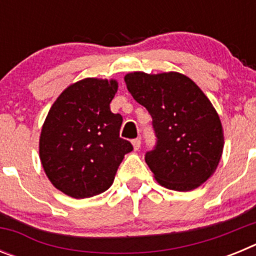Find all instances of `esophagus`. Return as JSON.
<instances>
[{
    "label": "esophagus",
    "mask_w": 256,
    "mask_h": 256,
    "mask_svg": "<svg viewBox=\"0 0 256 256\" xmlns=\"http://www.w3.org/2000/svg\"><path fill=\"white\" fill-rule=\"evenodd\" d=\"M132 144H133V148H134L136 151H138L140 148H141V140L140 138H136L132 141Z\"/></svg>",
    "instance_id": "obj_1"
}]
</instances>
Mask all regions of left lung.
<instances>
[{
    "label": "left lung",
    "instance_id": "left-lung-1",
    "mask_svg": "<svg viewBox=\"0 0 256 256\" xmlns=\"http://www.w3.org/2000/svg\"><path fill=\"white\" fill-rule=\"evenodd\" d=\"M124 80L133 98L152 116L158 142L144 160L156 182L182 192L206 182L224 146L220 119L206 94L177 72H133Z\"/></svg>",
    "mask_w": 256,
    "mask_h": 256
}]
</instances>
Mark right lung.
<instances>
[{"instance_id":"1","label":"right lung","mask_w":256,"mask_h":256,"mask_svg":"<svg viewBox=\"0 0 256 256\" xmlns=\"http://www.w3.org/2000/svg\"><path fill=\"white\" fill-rule=\"evenodd\" d=\"M115 79L84 78L68 86L52 104L40 136V159L50 182L65 195H100L114 182L124 155L120 114L110 110Z\"/></svg>"}]
</instances>
